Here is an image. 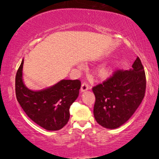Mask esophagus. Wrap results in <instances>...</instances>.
<instances>
[{
  "label": "esophagus",
  "mask_w": 159,
  "mask_h": 159,
  "mask_svg": "<svg viewBox=\"0 0 159 159\" xmlns=\"http://www.w3.org/2000/svg\"><path fill=\"white\" fill-rule=\"evenodd\" d=\"M89 88H90L89 85H88V83H86V82H84V83H82V85H81V88H80V90H81L82 92H83V91L88 90V89H89Z\"/></svg>",
  "instance_id": "obj_1"
}]
</instances>
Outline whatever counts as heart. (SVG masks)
<instances>
[{
    "label": "heart",
    "instance_id": "1",
    "mask_svg": "<svg viewBox=\"0 0 159 159\" xmlns=\"http://www.w3.org/2000/svg\"><path fill=\"white\" fill-rule=\"evenodd\" d=\"M111 72L112 69L111 67L104 66L99 69L98 75L99 78H101V79H107V78H108L110 75H111Z\"/></svg>",
    "mask_w": 159,
    "mask_h": 159
}]
</instances>
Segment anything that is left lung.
Segmentation results:
<instances>
[{
    "label": "left lung",
    "instance_id": "1",
    "mask_svg": "<svg viewBox=\"0 0 159 159\" xmlns=\"http://www.w3.org/2000/svg\"><path fill=\"white\" fill-rule=\"evenodd\" d=\"M130 70H117L102 83L94 86V116L102 127H120L138 108L146 90V76L140 59Z\"/></svg>",
    "mask_w": 159,
    "mask_h": 159
}]
</instances>
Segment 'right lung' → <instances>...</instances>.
<instances>
[{
  "mask_svg": "<svg viewBox=\"0 0 159 159\" xmlns=\"http://www.w3.org/2000/svg\"><path fill=\"white\" fill-rule=\"evenodd\" d=\"M24 60L15 77L17 99L26 115L44 129L58 130L69 119V109L77 99L80 80H61L52 87L41 91L29 90L22 80Z\"/></svg>",
  "mask_w": 159,
  "mask_h": 159,
  "instance_id": "add662e5",
  "label": "right lung"
}]
</instances>
